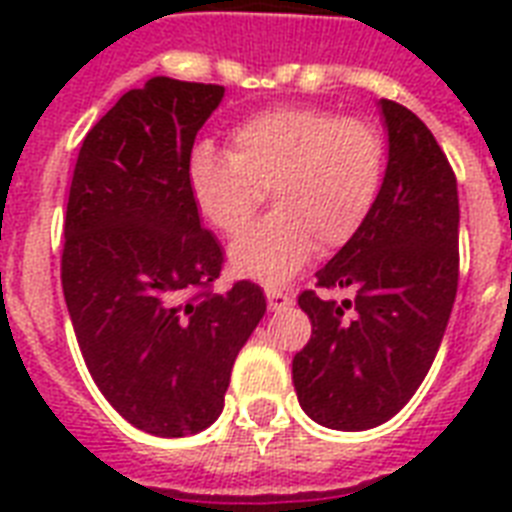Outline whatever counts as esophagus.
Wrapping results in <instances>:
<instances>
[{
  "label": "esophagus",
  "mask_w": 512,
  "mask_h": 512,
  "mask_svg": "<svg viewBox=\"0 0 512 512\" xmlns=\"http://www.w3.org/2000/svg\"><path fill=\"white\" fill-rule=\"evenodd\" d=\"M265 297H268V308H271V311H287L289 305L295 303L292 295L281 292V289H265Z\"/></svg>",
  "instance_id": "obj_1"
}]
</instances>
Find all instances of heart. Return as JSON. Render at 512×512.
Instances as JSON below:
<instances>
[{
    "label": "heart",
    "mask_w": 512,
    "mask_h": 512,
    "mask_svg": "<svg viewBox=\"0 0 512 512\" xmlns=\"http://www.w3.org/2000/svg\"><path fill=\"white\" fill-rule=\"evenodd\" d=\"M385 177V143L374 124L319 106H284L249 116L231 154L199 146L188 180L201 217L239 233L271 193L273 215L241 233L228 263L241 279L281 284L313 252L340 249L372 215Z\"/></svg>",
    "instance_id": "1"
}]
</instances>
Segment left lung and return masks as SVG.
Instances as JSON below:
<instances>
[{
	"instance_id": "left-lung-1",
	"label": "left lung",
	"mask_w": 512,
	"mask_h": 512,
	"mask_svg": "<svg viewBox=\"0 0 512 512\" xmlns=\"http://www.w3.org/2000/svg\"><path fill=\"white\" fill-rule=\"evenodd\" d=\"M388 167L372 215L303 292L311 340L292 361L297 401L332 430H369L404 409L444 340L460 276L457 177L433 132L393 100H380ZM351 316H347V311Z\"/></svg>"
}]
</instances>
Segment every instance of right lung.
Here are the masks:
<instances>
[{"instance_id":"add662e5","label":"right lung","mask_w":512,"mask_h":512,"mask_svg":"<svg viewBox=\"0 0 512 512\" xmlns=\"http://www.w3.org/2000/svg\"><path fill=\"white\" fill-rule=\"evenodd\" d=\"M220 84L154 76L82 143L60 279L84 364L106 401L151 436L201 433L223 412L263 289L212 292L223 249L201 225L188 167Z\"/></svg>"}]
</instances>
